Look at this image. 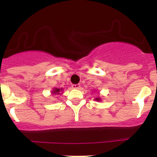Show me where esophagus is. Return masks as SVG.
Listing matches in <instances>:
<instances>
[{"label":"esophagus","instance_id":"esophagus-1","mask_svg":"<svg viewBox=\"0 0 157 157\" xmlns=\"http://www.w3.org/2000/svg\"><path fill=\"white\" fill-rule=\"evenodd\" d=\"M80 87V84H73L72 85V88L73 89H79Z\"/></svg>","mask_w":157,"mask_h":157}]
</instances>
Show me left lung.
<instances>
[{"label": "left lung", "instance_id": "8db88e82", "mask_svg": "<svg viewBox=\"0 0 157 157\" xmlns=\"http://www.w3.org/2000/svg\"><path fill=\"white\" fill-rule=\"evenodd\" d=\"M94 99L96 101H98V102H100V101H102V99H101V98L99 97V96H98V97H96Z\"/></svg>", "mask_w": 157, "mask_h": 157}]
</instances>
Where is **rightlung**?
Masks as SVG:
<instances>
[{"label":"right lung","instance_id":"1","mask_svg":"<svg viewBox=\"0 0 157 157\" xmlns=\"http://www.w3.org/2000/svg\"><path fill=\"white\" fill-rule=\"evenodd\" d=\"M63 90H64L63 88H53V90H52L51 93H52V96H54V95H59V94L61 95L63 93H61V92L63 91Z\"/></svg>","mask_w":157,"mask_h":157}]
</instances>
